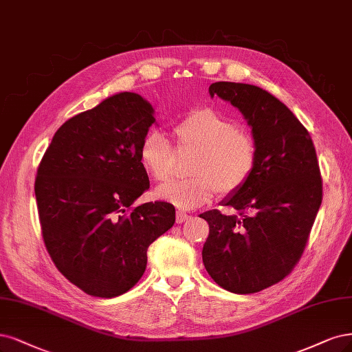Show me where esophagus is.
I'll use <instances>...</instances> for the list:
<instances>
[{"label":"esophagus","instance_id":"34e87169","mask_svg":"<svg viewBox=\"0 0 352 352\" xmlns=\"http://www.w3.org/2000/svg\"><path fill=\"white\" fill-rule=\"evenodd\" d=\"M189 218H190V215L186 214V212H184V211H177V212H176V223H179V224L188 221Z\"/></svg>","mask_w":352,"mask_h":352}]
</instances>
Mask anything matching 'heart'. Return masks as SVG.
<instances>
[{"mask_svg":"<svg viewBox=\"0 0 352 352\" xmlns=\"http://www.w3.org/2000/svg\"><path fill=\"white\" fill-rule=\"evenodd\" d=\"M179 148L195 151L192 177L173 180L157 189V197L180 210H193L210 202L215 193L239 190L256 167V144L232 119L211 107L190 112L175 128ZM140 162L154 180L164 182L173 172V150L168 141L150 132L140 145Z\"/></svg>","mask_w":352,"mask_h":352,"instance_id":"b5f03b06","label":"heart"}]
</instances>
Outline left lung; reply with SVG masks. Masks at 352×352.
Wrapping results in <instances>:
<instances>
[{
	"label": "left lung",
	"mask_w": 352,
	"mask_h": 352,
	"mask_svg": "<svg viewBox=\"0 0 352 352\" xmlns=\"http://www.w3.org/2000/svg\"><path fill=\"white\" fill-rule=\"evenodd\" d=\"M208 91L243 115L258 159L246 184L221 201L239 215H199L210 226L202 262L227 292L258 293L284 280L305 250L322 204L316 150L294 113L263 89L218 81Z\"/></svg>",
	"instance_id": "8db88e82"
}]
</instances>
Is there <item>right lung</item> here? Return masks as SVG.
<instances>
[{"mask_svg":"<svg viewBox=\"0 0 352 352\" xmlns=\"http://www.w3.org/2000/svg\"><path fill=\"white\" fill-rule=\"evenodd\" d=\"M155 122L150 102L124 91L68 119L43 154L34 182L45 246L69 283L94 297L126 293L147 249L175 224V207L145 202L140 145Z\"/></svg>","mask_w":352,"mask_h":352,"instance_id":"right-lung-1","label":"right lung"}]
</instances>
